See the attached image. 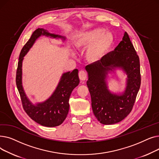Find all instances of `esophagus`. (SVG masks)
Segmentation results:
<instances>
[{
    "instance_id": "34e87169",
    "label": "esophagus",
    "mask_w": 159,
    "mask_h": 159,
    "mask_svg": "<svg viewBox=\"0 0 159 159\" xmlns=\"http://www.w3.org/2000/svg\"><path fill=\"white\" fill-rule=\"evenodd\" d=\"M79 79L80 80H82V81L85 80L87 77V74H86V71H83V70L80 71L79 73Z\"/></svg>"
}]
</instances>
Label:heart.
<instances>
[{"label": "heart", "instance_id": "heart-1", "mask_svg": "<svg viewBox=\"0 0 159 159\" xmlns=\"http://www.w3.org/2000/svg\"><path fill=\"white\" fill-rule=\"evenodd\" d=\"M114 42L113 35L103 28H95L75 36L73 44L77 50L88 48L85 58L90 63L101 62L109 52Z\"/></svg>", "mask_w": 159, "mask_h": 159}]
</instances>
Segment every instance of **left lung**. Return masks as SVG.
Instances as JSON below:
<instances>
[{
  "instance_id": "1",
  "label": "left lung",
  "mask_w": 159,
  "mask_h": 159,
  "mask_svg": "<svg viewBox=\"0 0 159 159\" xmlns=\"http://www.w3.org/2000/svg\"><path fill=\"white\" fill-rule=\"evenodd\" d=\"M118 70L127 75L126 85L122 92L109 89L110 74ZM87 86L91 98L93 112L98 121L105 125L118 123L131 112L140 86V61L126 32L114 51L106 54L98 63L86 67Z\"/></svg>"
}]
</instances>
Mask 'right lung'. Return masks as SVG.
<instances>
[{
	"label": "right lung",
	"instance_id": "obj_1",
	"mask_svg": "<svg viewBox=\"0 0 159 159\" xmlns=\"http://www.w3.org/2000/svg\"><path fill=\"white\" fill-rule=\"evenodd\" d=\"M41 36L55 39H61L66 37L49 33L43 28H38L32 33L30 39L22 49L16 70V84L20 95L24 110L30 117L37 123L46 127H55L61 125L68 115L70 104L69 99L72 91L79 84V70L63 73L59 82L48 98L43 102L33 103L26 95L22 85V62L24 57Z\"/></svg>",
	"mask_w": 159,
	"mask_h": 159
}]
</instances>
